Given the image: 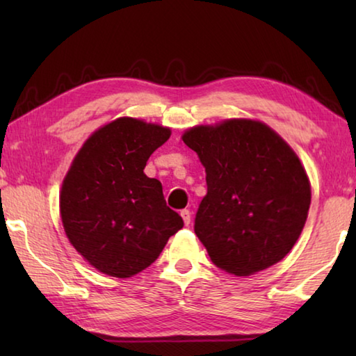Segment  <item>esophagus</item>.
I'll return each mask as SVG.
<instances>
[{
    "label": "esophagus",
    "mask_w": 356,
    "mask_h": 356,
    "mask_svg": "<svg viewBox=\"0 0 356 356\" xmlns=\"http://www.w3.org/2000/svg\"><path fill=\"white\" fill-rule=\"evenodd\" d=\"M180 216H182V220H184L185 225L188 226L190 222H191V212H190V210H186V209L182 210V212H180Z\"/></svg>",
    "instance_id": "obj_1"
}]
</instances>
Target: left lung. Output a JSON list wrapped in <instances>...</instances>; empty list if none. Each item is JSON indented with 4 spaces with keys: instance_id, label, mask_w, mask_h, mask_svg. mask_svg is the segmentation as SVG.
<instances>
[{
    "instance_id": "1",
    "label": "left lung",
    "mask_w": 356,
    "mask_h": 356,
    "mask_svg": "<svg viewBox=\"0 0 356 356\" xmlns=\"http://www.w3.org/2000/svg\"><path fill=\"white\" fill-rule=\"evenodd\" d=\"M206 168L195 232L216 267L246 276L280 262L303 231L311 186L298 156L256 120L232 119L182 136Z\"/></svg>"
}]
</instances>
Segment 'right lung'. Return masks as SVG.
Masks as SVG:
<instances>
[{"mask_svg":"<svg viewBox=\"0 0 356 356\" xmlns=\"http://www.w3.org/2000/svg\"><path fill=\"white\" fill-rule=\"evenodd\" d=\"M171 130L120 118L84 143L65 176L61 218L74 248L99 270L129 278L156 261L184 220L166 206L160 180L144 174Z\"/></svg>","mask_w":356,"mask_h":356,"instance_id":"right-lung-1","label":"right lung"}]
</instances>
